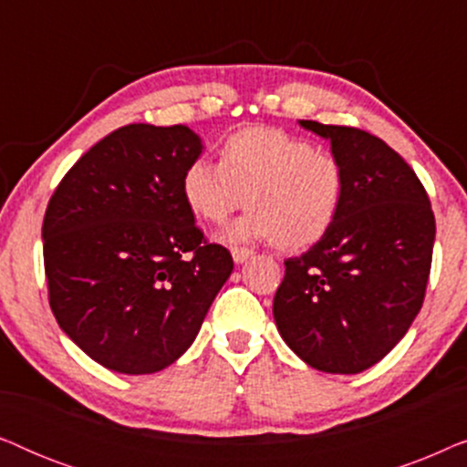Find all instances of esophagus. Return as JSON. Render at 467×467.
<instances>
[{"label": "esophagus", "mask_w": 467, "mask_h": 467, "mask_svg": "<svg viewBox=\"0 0 467 467\" xmlns=\"http://www.w3.org/2000/svg\"><path fill=\"white\" fill-rule=\"evenodd\" d=\"M251 254H253L251 248H244V246H234L232 248V257H234L235 264H244V261L251 257Z\"/></svg>", "instance_id": "obj_1"}]
</instances>
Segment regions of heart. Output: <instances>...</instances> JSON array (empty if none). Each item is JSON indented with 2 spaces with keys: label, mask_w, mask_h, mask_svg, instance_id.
<instances>
[{
  "label": "heart",
  "mask_w": 467,
  "mask_h": 467,
  "mask_svg": "<svg viewBox=\"0 0 467 467\" xmlns=\"http://www.w3.org/2000/svg\"><path fill=\"white\" fill-rule=\"evenodd\" d=\"M347 193L340 157L278 127L234 131L221 161L197 157L182 174V197L193 214L223 223L251 208L225 232L227 240H274L283 251L317 244L334 227Z\"/></svg>",
  "instance_id": "heart-1"
}]
</instances>
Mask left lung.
<instances>
[{
    "instance_id": "1",
    "label": "left lung",
    "mask_w": 467,
    "mask_h": 467,
    "mask_svg": "<svg viewBox=\"0 0 467 467\" xmlns=\"http://www.w3.org/2000/svg\"><path fill=\"white\" fill-rule=\"evenodd\" d=\"M347 171L334 227L285 261L274 321L310 368L359 374L406 336L425 299L436 219L414 170L372 133L299 120Z\"/></svg>"
}]
</instances>
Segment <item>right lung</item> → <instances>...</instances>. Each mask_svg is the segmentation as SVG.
<instances>
[{
	"label": "right lung",
	"mask_w": 467,
	"mask_h": 467,
	"mask_svg": "<svg viewBox=\"0 0 467 467\" xmlns=\"http://www.w3.org/2000/svg\"><path fill=\"white\" fill-rule=\"evenodd\" d=\"M184 125H125L63 176L44 214V270L59 327L120 374L174 363L234 270L182 197L202 155Z\"/></svg>",
	"instance_id": "right-lung-1"
}]
</instances>
